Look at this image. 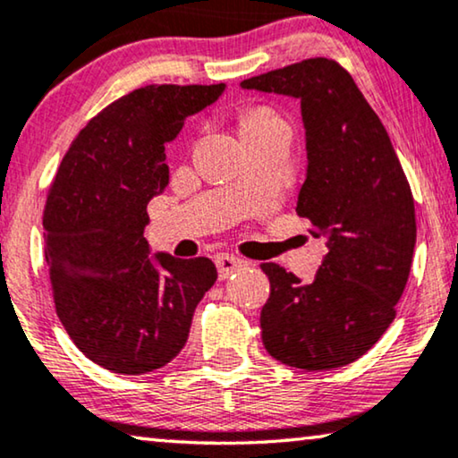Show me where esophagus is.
Instances as JSON below:
<instances>
[{
	"label": "esophagus",
	"instance_id": "1",
	"mask_svg": "<svg viewBox=\"0 0 458 458\" xmlns=\"http://www.w3.org/2000/svg\"><path fill=\"white\" fill-rule=\"evenodd\" d=\"M215 262L218 268V277L221 279H227L229 275L240 271V268L246 265V260L240 259V256H233V254H216Z\"/></svg>",
	"mask_w": 458,
	"mask_h": 458
}]
</instances>
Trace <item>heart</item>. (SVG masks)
Masks as SVG:
<instances>
[{
  "mask_svg": "<svg viewBox=\"0 0 458 458\" xmlns=\"http://www.w3.org/2000/svg\"><path fill=\"white\" fill-rule=\"evenodd\" d=\"M284 123L279 118V114L267 106H254V108H248L242 112L240 116V129L242 133H252V131H260L265 127H271V124Z\"/></svg>",
  "mask_w": 458,
  "mask_h": 458,
  "instance_id": "heart-1",
  "label": "heart"
}]
</instances>
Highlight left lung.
<instances>
[{"label": "left lung", "mask_w": 458, "mask_h": 458, "mask_svg": "<svg viewBox=\"0 0 458 458\" xmlns=\"http://www.w3.org/2000/svg\"><path fill=\"white\" fill-rule=\"evenodd\" d=\"M242 89L300 102L309 166L296 210L327 240L309 285L275 262L260 265L271 281L262 344L284 365L344 367L396 317L417 242L409 181L379 116L337 62L302 60L242 81Z\"/></svg>", "instance_id": "left-lung-1"}]
</instances>
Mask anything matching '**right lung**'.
Segmentation results:
<instances>
[{
	"label": "right lung",
	"mask_w": 458,
	"mask_h": 458,
	"mask_svg": "<svg viewBox=\"0 0 458 458\" xmlns=\"http://www.w3.org/2000/svg\"><path fill=\"white\" fill-rule=\"evenodd\" d=\"M218 85H148L104 108L68 148L43 210L46 262L66 334L121 375L165 367L185 346L193 310L215 285L210 259H149L148 202L168 185L165 146Z\"/></svg>",
	"instance_id": "right-lung-1"
}]
</instances>
